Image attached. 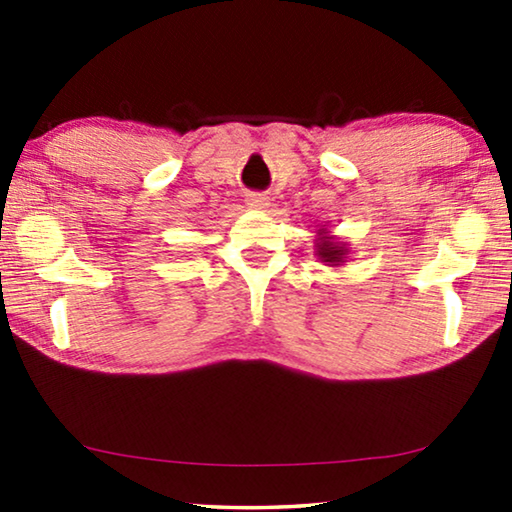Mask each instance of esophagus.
Wrapping results in <instances>:
<instances>
[{
	"label": "esophagus",
	"instance_id": "1",
	"mask_svg": "<svg viewBox=\"0 0 512 512\" xmlns=\"http://www.w3.org/2000/svg\"><path fill=\"white\" fill-rule=\"evenodd\" d=\"M247 205L251 209H265L270 205V198H268V195H263V193H251L247 198Z\"/></svg>",
	"mask_w": 512,
	"mask_h": 512
}]
</instances>
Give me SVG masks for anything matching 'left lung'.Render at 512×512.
<instances>
[{
  "mask_svg": "<svg viewBox=\"0 0 512 512\" xmlns=\"http://www.w3.org/2000/svg\"><path fill=\"white\" fill-rule=\"evenodd\" d=\"M314 254L319 256V261L324 265L340 268V265L347 261L349 249H347V242H342L340 237L331 235V230L321 226L317 230V240H314Z\"/></svg>",
  "mask_w": 512,
  "mask_h": 512,
  "instance_id": "left-lung-1",
  "label": "left lung"
}]
</instances>
